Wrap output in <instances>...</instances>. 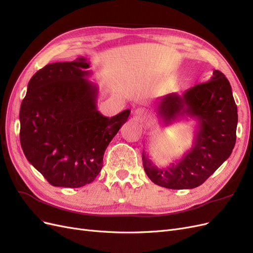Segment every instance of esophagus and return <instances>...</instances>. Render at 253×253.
<instances>
[{"mask_svg":"<svg viewBox=\"0 0 253 253\" xmlns=\"http://www.w3.org/2000/svg\"><path fill=\"white\" fill-rule=\"evenodd\" d=\"M134 114H135V116H136V118L138 119V120H140V121H142V120H144L145 118H147V111H145L144 109H142V108H138V109H136L135 110V112H134Z\"/></svg>","mask_w":253,"mask_h":253,"instance_id":"34e87169","label":"esophagus"}]
</instances>
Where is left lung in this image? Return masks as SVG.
<instances>
[{
  "label": "left lung",
  "instance_id": "left-lung-1",
  "mask_svg": "<svg viewBox=\"0 0 253 253\" xmlns=\"http://www.w3.org/2000/svg\"><path fill=\"white\" fill-rule=\"evenodd\" d=\"M156 113L167 126L187 116L195 118L198 125L192 148L170 167L159 169L143 151L144 171L156 185L174 190L196 188L231 155L237 108L230 83L219 71H213L209 81L196 84L182 95L173 93L159 98Z\"/></svg>",
  "mask_w": 253,
  "mask_h": 253
}]
</instances>
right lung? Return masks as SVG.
<instances>
[{
	"mask_svg": "<svg viewBox=\"0 0 253 253\" xmlns=\"http://www.w3.org/2000/svg\"><path fill=\"white\" fill-rule=\"evenodd\" d=\"M85 58L47 64L28 82L20 109V141L28 162L51 186L80 188L102 169L109 143L129 110L111 118L97 110L98 87Z\"/></svg>",
	"mask_w": 253,
	"mask_h": 253,
	"instance_id": "right-lung-1",
	"label": "right lung"
}]
</instances>
